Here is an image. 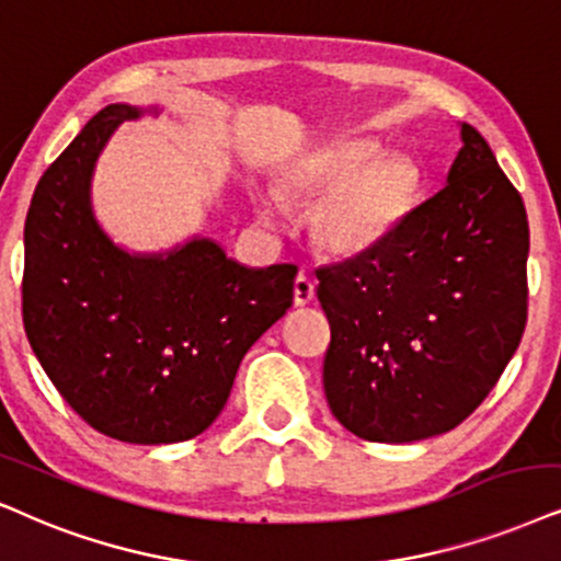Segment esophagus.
<instances>
[{
  "instance_id": "1",
  "label": "esophagus",
  "mask_w": 561,
  "mask_h": 561,
  "mask_svg": "<svg viewBox=\"0 0 561 561\" xmlns=\"http://www.w3.org/2000/svg\"><path fill=\"white\" fill-rule=\"evenodd\" d=\"M313 297H316L313 276L300 272V274H297V279H295V305H297V308H302V305H308L310 300H313Z\"/></svg>"
}]
</instances>
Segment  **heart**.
<instances>
[{"instance_id": "1", "label": "heart", "mask_w": 561, "mask_h": 561, "mask_svg": "<svg viewBox=\"0 0 561 561\" xmlns=\"http://www.w3.org/2000/svg\"><path fill=\"white\" fill-rule=\"evenodd\" d=\"M422 186L416 162L380 152L373 139H339L295 162L285 175L289 194L318 196L310 232L331 256H357L391 236L414 207Z\"/></svg>"}]
</instances>
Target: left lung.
<instances>
[{
  "mask_svg": "<svg viewBox=\"0 0 561 561\" xmlns=\"http://www.w3.org/2000/svg\"><path fill=\"white\" fill-rule=\"evenodd\" d=\"M448 183L391 236L316 268L325 401L370 443H414L479 409L528 321V217L471 124Z\"/></svg>",
  "mask_w": 561,
  "mask_h": 561,
  "instance_id": "1",
  "label": "left lung"
}]
</instances>
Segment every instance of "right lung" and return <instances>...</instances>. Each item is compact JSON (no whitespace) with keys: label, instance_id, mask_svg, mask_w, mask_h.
I'll list each match as a JSON object with an SVG mask.
<instances>
[{"label":"right lung","instance_id":"right-lung-1","mask_svg":"<svg viewBox=\"0 0 561 561\" xmlns=\"http://www.w3.org/2000/svg\"><path fill=\"white\" fill-rule=\"evenodd\" d=\"M141 111L105 105L35 186L25 219L23 323L61 399L92 430L183 443L217 420L245 352L293 305L295 264L245 268L207 238L129 256L98 228L90 175Z\"/></svg>","mask_w":561,"mask_h":561}]
</instances>
